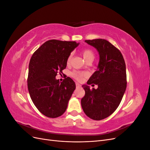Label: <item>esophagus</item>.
Masks as SVG:
<instances>
[{"mask_svg": "<svg viewBox=\"0 0 150 150\" xmlns=\"http://www.w3.org/2000/svg\"><path fill=\"white\" fill-rule=\"evenodd\" d=\"M76 88H79L81 87V85L79 84H78V83H76Z\"/></svg>", "mask_w": 150, "mask_h": 150, "instance_id": "obj_1", "label": "esophagus"}]
</instances>
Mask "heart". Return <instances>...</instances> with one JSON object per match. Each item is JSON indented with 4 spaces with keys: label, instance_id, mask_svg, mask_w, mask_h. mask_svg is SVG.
Returning a JSON list of instances; mask_svg holds the SVG:
<instances>
[{
    "label": "heart",
    "instance_id": "heart-1",
    "mask_svg": "<svg viewBox=\"0 0 150 150\" xmlns=\"http://www.w3.org/2000/svg\"><path fill=\"white\" fill-rule=\"evenodd\" d=\"M82 54H83V56L84 59L85 60V61H86L87 60L89 59H94V52L91 51V50L90 49H84L83 51L82 52ZM71 57L72 55H69V56L67 57V64H69V63L71 62ZM84 73L83 72H73L72 73V76L74 77L75 79H76L77 80H79L81 81L82 79L83 76H84Z\"/></svg>",
    "mask_w": 150,
    "mask_h": 150
}]
</instances>
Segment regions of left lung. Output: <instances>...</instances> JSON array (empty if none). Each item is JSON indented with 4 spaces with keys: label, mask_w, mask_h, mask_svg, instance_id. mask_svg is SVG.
Segmentation results:
<instances>
[{
    "label": "left lung",
    "mask_w": 150,
    "mask_h": 150,
    "mask_svg": "<svg viewBox=\"0 0 150 150\" xmlns=\"http://www.w3.org/2000/svg\"><path fill=\"white\" fill-rule=\"evenodd\" d=\"M85 42L97 50L99 61L87 83L98 85V88L82 86L85 96L81 106L89 118L99 121L110 116L120 105L126 88V64L121 52L108 40L96 39Z\"/></svg>",
    "instance_id": "8db88e82"
}]
</instances>
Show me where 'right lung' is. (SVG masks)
Wrapping results in <instances>:
<instances>
[{"mask_svg": "<svg viewBox=\"0 0 150 150\" xmlns=\"http://www.w3.org/2000/svg\"><path fill=\"white\" fill-rule=\"evenodd\" d=\"M79 44L75 41L49 40L31 57L28 90L34 105L44 116L55 118L66 110L76 84L69 77L61 83L56 76L66 67L67 57Z\"/></svg>", "mask_w": 150, "mask_h": 150, "instance_id": "1", "label": "right lung"}]
</instances>
